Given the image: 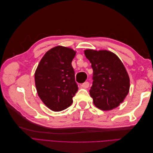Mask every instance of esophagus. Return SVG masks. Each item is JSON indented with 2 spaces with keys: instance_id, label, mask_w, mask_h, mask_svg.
<instances>
[{
  "instance_id": "esophagus-1",
  "label": "esophagus",
  "mask_w": 153,
  "mask_h": 153,
  "mask_svg": "<svg viewBox=\"0 0 153 153\" xmlns=\"http://www.w3.org/2000/svg\"><path fill=\"white\" fill-rule=\"evenodd\" d=\"M81 87L82 88H84V89H87V88H88V87H89V83L88 82H85L84 83V84H82L81 85Z\"/></svg>"
}]
</instances>
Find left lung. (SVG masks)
Returning a JSON list of instances; mask_svg holds the SVG:
<instances>
[{"label":"left lung","mask_w":153,"mask_h":153,"mask_svg":"<svg viewBox=\"0 0 153 153\" xmlns=\"http://www.w3.org/2000/svg\"><path fill=\"white\" fill-rule=\"evenodd\" d=\"M84 53L93 69L89 92L94 105L102 110L117 107L129 90V78L123 62L108 50L89 49Z\"/></svg>","instance_id":"8db88e82"}]
</instances>
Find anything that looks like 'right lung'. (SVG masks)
Listing matches in <instances>:
<instances>
[{
	"label": "right lung",
	"mask_w": 153,
	"mask_h": 153,
	"mask_svg": "<svg viewBox=\"0 0 153 153\" xmlns=\"http://www.w3.org/2000/svg\"><path fill=\"white\" fill-rule=\"evenodd\" d=\"M75 54L71 48L57 46L45 54L36 70L35 84L38 96L55 112L69 107L78 89L71 65Z\"/></svg>",
	"instance_id": "obj_1"
}]
</instances>
